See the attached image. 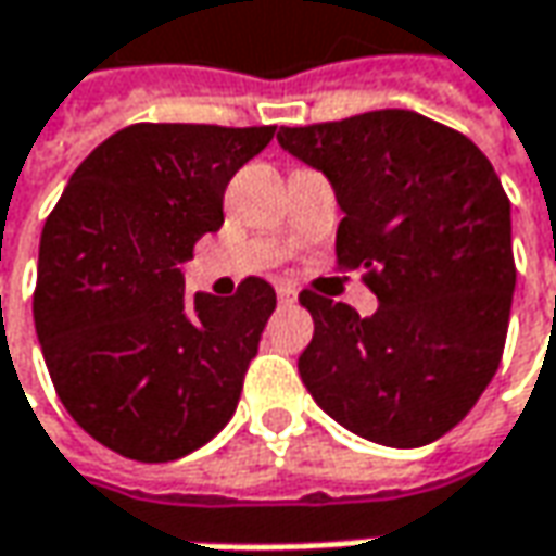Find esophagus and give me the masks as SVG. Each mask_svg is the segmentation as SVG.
Masks as SVG:
<instances>
[{
    "label": "esophagus",
    "mask_w": 556,
    "mask_h": 556,
    "mask_svg": "<svg viewBox=\"0 0 556 556\" xmlns=\"http://www.w3.org/2000/svg\"><path fill=\"white\" fill-rule=\"evenodd\" d=\"M278 303H285V306L296 303V291H293L291 285H278Z\"/></svg>",
    "instance_id": "34e87169"
}]
</instances>
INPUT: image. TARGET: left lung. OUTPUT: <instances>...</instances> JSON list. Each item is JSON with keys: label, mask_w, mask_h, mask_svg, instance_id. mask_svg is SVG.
Wrapping results in <instances>:
<instances>
[{"label": "left lung", "mask_w": 556, "mask_h": 556, "mask_svg": "<svg viewBox=\"0 0 556 556\" xmlns=\"http://www.w3.org/2000/svg\"><path fill=\"white\" fill-rule=\"evenodd\" d=\"M278 143L331 181L338 268H359L378 296L363 319L300 293L316 325L296 363L306 391L375 444H431L501 366L516 288L501 178L466 134L409 109L281 127Z\"/></svg>", "instance_id": "left-lung-1"}]
</instances>
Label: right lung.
<instances>
[{"mask_svg":"<svg viewBox=\"0 0 556 556\" xmlns=\"http://www.w3.org/2000/svg\"><path fill=\"white\" fill-rule=\"evenodd\" d=\"M275 127L130 125L71 175L40 237L34 325L71 419L109 451L168 463L235 416L275 291L184 293L181 263L225 222V187Z\"/></svg>","mask_w":556,"mask_h":556,"instance_id":"right-lung-1","label":"right lung"}]
</instances>
